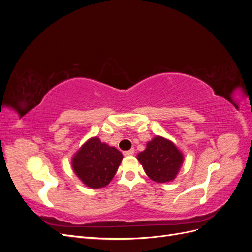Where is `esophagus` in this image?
Here are the masks:
<instances>
[{
    "mask_svg": "<svg viewBox=\"0 0 252 252\" xmlns=\"http://www.w3.org/2000/svg\"><path fill=\"white\" fill-rule=\"evenodd\" d=\"M134 154V149H130V150H126L123 152V155L128 157V156H132Z\"/></svg>",
    "mask_w": 252,
    "mask_h": 252,
    "instance_id": "esophagus-1",
    "label": "esophagus"
}]
</instances>
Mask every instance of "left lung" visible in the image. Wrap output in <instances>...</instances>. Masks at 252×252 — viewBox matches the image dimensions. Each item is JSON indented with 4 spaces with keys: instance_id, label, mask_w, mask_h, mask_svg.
I'll return each instance as SVG.
<instances>
[{
    "instance_id": "8db88e82",
    "label": "left lung",
    "mask_w": 252,
    "mask_h": 252,
    "mask_svg": "<svg viewBox=\"0 0 252 252\" xmlns=\"http://www.w3.org/2000/svg\"><path fill=\"white\" fill-rule=\"evenodd\" d=\"M148 177L157 183L172 181L183 163V155L175 145L162 136H156L138 155Z\"/></svg>"
}]
</instances>
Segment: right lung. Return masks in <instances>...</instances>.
Segmentation results:
<instances>
[{
  "mask_svg": "<svg viewBox=\"0 0 252 252\" xmlns=\"http://www.w3.org/2000/svg\"><path fill=\"white\" fill-rule=\"evenodd\" d=\"M121 152L93 138L87 141L72 158L75 174L86 186L102 188L108 185L122 162Z\"/></svg>",
  "mask_w": 252,
  "mask_h": 252,
  "instance_id": "1",
  "label": "right lung"
}]
</instances>
